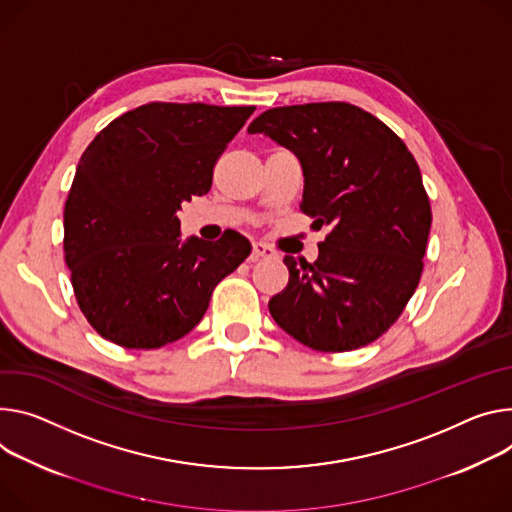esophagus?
Wrapping results in <instances>:
<instances>
[{"label": "esophagus", "instance_id": "34e87169", "mask_svg": "<svg viewBox=\"0 0 512 512\" xmlns=\"http://www.w3.org/2000/svg\"><path fill=\"white\" fill-rule=\"evenodd\" d=\"M271 257H275V251H273L269 245H265V243H253V255H251L253 261L271 259Z\"/></svg>", "mask_w": 512, "mask_h": 512}]
</instances>
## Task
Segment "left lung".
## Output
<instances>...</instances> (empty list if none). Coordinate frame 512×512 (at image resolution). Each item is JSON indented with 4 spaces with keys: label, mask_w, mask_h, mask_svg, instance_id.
Instances as JSON below:
<instances>
[{
    "label": "left lung",
    "mask_w": 512,
    "mask_h": 512,
    "mask_svg": "<svg viewBox=\"0 0 512 512\" xmlns=\"http://www.w3.org/2000/svg\"><path fill=\"white\" fill-rule=\"evenodd\" d=\"M247 132L298 157L300 208L312 226H331L314 263L284 257L290 282L269 300L273 320L314 351L374 343L423 271L431 206L414 157L384 122L343 102L271 108Z\"/></svg>",
    "instance_id": "obj_1"
}]
</instances>
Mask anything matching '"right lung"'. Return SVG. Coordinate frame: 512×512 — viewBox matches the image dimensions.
<instances>
[{
    "instance_id": "right-lung-1",
    "label": "right lung",
    "mask_w": 512,
    "mask_h": 512,
    "mask_svg": "<svg viewBox=\"0 0 512 512\" xmlns=\"http://www.w3.org/2000/svg\"><path fill=\"white\" fill-rule=\"evenodd\" d=\"M253 112L151 102L112 120L81 155L65 204V261L104 339L126 349L181 339L251 255L237 230L216 243L181 239L177 210L210 192L216 159Z\"/></svg>"
}]
</instances>
